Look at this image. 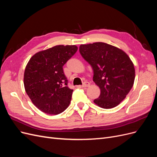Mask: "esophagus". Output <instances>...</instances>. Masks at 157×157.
<instances>
[{
  "label": "esophagus",
  "mask_w": 157,
  "mask_h": 157,
  "mask_svg": "<svg viewBox=\"0 0 157 157\" xmlns=\"http://www.w3.org/2000/svg\"><path fill=\"white\" fill-rule=\"evenodd\" d=\"M90 85V84L88 82H84L82 85V87L83 88H86V87H88Z\"/></svg>",
  "instance_id": "esophagus-1"
}]
</instances>
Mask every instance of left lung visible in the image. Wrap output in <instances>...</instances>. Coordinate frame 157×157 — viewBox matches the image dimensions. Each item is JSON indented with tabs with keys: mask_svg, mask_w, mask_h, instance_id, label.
Wrapping results in <instances>:
<instances>
[{
	"mask_svg": "<svg viewBox=\"0 0 157 157\" xmlns=\"http://www.w3.org/2000/svg\"><path fill=\"white\" fill-rule=\"evenodd\" d=\"M79 52L91 65L93 80L101 93L94 102L103 109L117 106L134 85L135 69L126 52L104 42L81 44Z\"/></svg>",
	"mask_w": 157,
	"mask_h": 157,
	"instance_id": "obj_1",
	"label": "left lung"
}]
</instances>
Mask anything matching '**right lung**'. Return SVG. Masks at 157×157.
Returning <instances> with one entry per match:
<instances>
[{
  "mask_svg": "<svg viewBox=\"0 0 157 157\" xmlns=\"http://www.w3.org/2000/svg\"><path fill=\"white\" fill-rule=\"evenodd\" d=\"M78 50L75 45H57L37 52L27 63L23 83L33 103L42 112L58 115L69 105L73 90L63 66Z\"/></svg>",
  "mask_w": 157,
  "mask_h": 157,
  "instance_id": "add662e5",
  "label": "right lung"
}]
</instances>
